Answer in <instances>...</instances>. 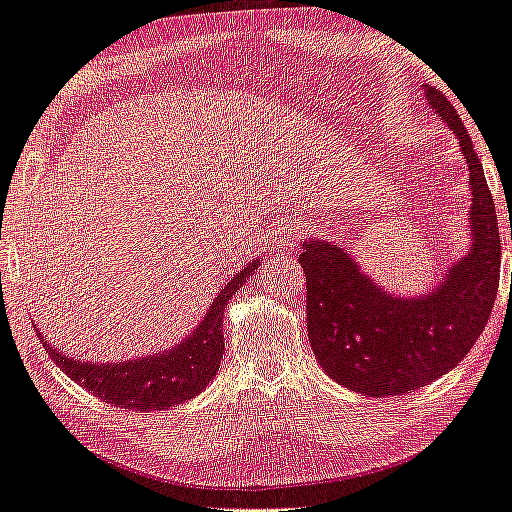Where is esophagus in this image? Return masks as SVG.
Masks as SVG:
<instances>
[{
	"label": "esophagus",
	"instance_id": "1",
	"mask_svg": "<svg viewBox=\"0 0 512 512\" xmlns=\"http://www.w3.org/2000/svg\"><path fill=\"white\" fill-rule=\"evenodd\" d=\"M300 234H302V225L298 223V225H291L287 232H285V243L287 245H294L298 238H300Z\"/></svg>",
	"mask_w": 512,
	"mask_h": 512
}]
</instances>
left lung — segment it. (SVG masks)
<instances>
[{"mask_svg": "<svg viewBox=\"0 0 512 512\" xmlns=\"http://www.w3.org/2000/svg\"><path fill=\"white\" fill-rule=\"evenodd\" d=\"M426 99L460 139L471 172L468 256L431 294L402 300L375 287L336 245L314 238L298 254L316 360L338 384L371 398L415 391L457 367L484 331L499 289L502 241L482 161L451 101L433 86Z\"/></svg>", "mask_w": 512, "mask_h": 512, "instance_id": "8db88e82", "label": "left lung"}]
</instances>
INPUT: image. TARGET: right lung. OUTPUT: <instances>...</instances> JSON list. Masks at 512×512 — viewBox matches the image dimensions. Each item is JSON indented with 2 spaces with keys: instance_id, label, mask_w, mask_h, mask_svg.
Here are the masks:
<instances>
[{
  "instance_id": "obj_1",
  "label": "right lung",
  "mask_w": 512,
  "mask_h": 512,
  "mask_svg": "<svg viewBox=\"0 0 512 512\" xmlns=\"http://www.w3.org/2000/svg\"><path fill=\"white\" fill-rule=\"evenodd\" d=\"M258 265V260H254L241 274L229 280L212 302L201 325L172 351L119 364L79 362L48 347L39 333L37 336L48 351V356L57 362V367L95 398L130 411H161L165 406L194 398L216 375L225 351V307L236 294V289L252 276V271H256Z\"/></svg>"
}]
</instances>
